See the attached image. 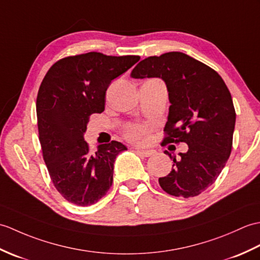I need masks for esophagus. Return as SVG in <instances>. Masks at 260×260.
Wrapping results in <instances>:
<instances>
[{"label":"esophagus","mask_w":260,"mask_h":260,"mask_svg":"<svg viewBox=\"0 0 260 260\" xmlns=\"http://www.w3.org/2000/svg\"><path fill=\"white\" fill-rule=\"evenodd\" d=\"M137 152L141 154L142 157H150V155L154 154L153 150H142V149H137Z\"/></svg>","instance_id":"obj_1"}]
</instances>
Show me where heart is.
Wrapping results in <instances>:
<instances>
[{
    "label": "heart",
    "instance_id": "b5f03b06",
    "mask_svg": "<svg viewBox=\"0 0 260 260\" xmlns=\"http://www.w3.org/2000/svg\"><path fill=\"white\" fill-rule=\"evenodd\" d=\"M151 130L152 125L149 123H131L125 126L123 135L129 141L138 143V145H143L149 141Z\"/></svg>",
    "mask_w": 260,
    "mask_h": 260
}]
</instances>
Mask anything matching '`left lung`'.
Segmentation results:
<instances>
[{"label": "left lung", "mask_w": 260, "mask_h": 260, "mask_svg": "<svg viewBox=\"0 0 260 260\" xmlns=\"http://www.w3.org/2000/svg\"><path fill=\"white\" fill-rule=\"evenodd\" d=\"M131 78H161L169 92V115L162 145L184 142L159 184L175 197H196L210 187L232 152L236 111L232 94L219 74L182 52H168L140 61Z\"/></svg>", "instance_id": "obj_1"}]
</instances>
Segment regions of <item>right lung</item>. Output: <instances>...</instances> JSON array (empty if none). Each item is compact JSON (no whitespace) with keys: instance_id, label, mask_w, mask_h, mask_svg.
Returning a JSON list of instances; mask_svg holds the SVG:
<instances>
[{"instance_id":"obj_1","label":"right lung","mask_w":260,"mask_h":260,"mask_svg":"<svg viewBox=\"0 0 260 260\" xmlns=\"http://www.w3.org/2000/svg\"><path fill=\"white\" fill-rule=\"evenodd\" d=\"M139 60L100 52L70 55L56 61L42 80L37 98L39 140L51 180L69 203L93 205L111 187L114 160L125 146L111 141L92 152L83 134L90 115L105 110L112 80Z\"/></svg>"}]
</instances>
